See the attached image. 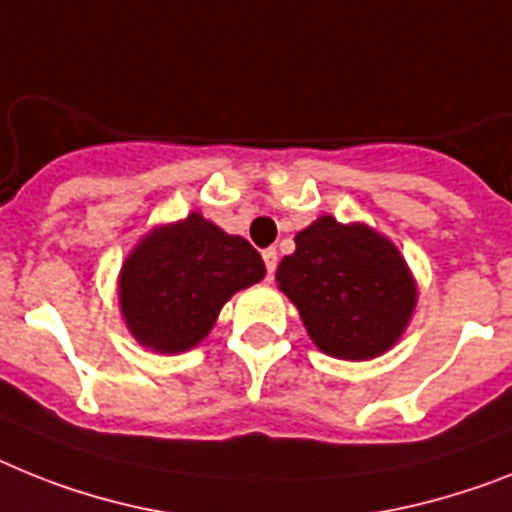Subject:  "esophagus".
<instances>
[{
  "label": "esophagus",
  "instance_id": "34e87169",
  "mask_svg": "<svg viewBox=\"0 0 512 512\" xmlns=\"http://www.w3.org/2000/svg\"><path fill=\"white\" fill-rule=\"evenodd\" d=\"M263 260H265V268H268V276L276 273V265H278V252L273 247L263 249Z\"/></svg>",
  "mask_w": 512,
  "mask_h": 512
}]
</instances>
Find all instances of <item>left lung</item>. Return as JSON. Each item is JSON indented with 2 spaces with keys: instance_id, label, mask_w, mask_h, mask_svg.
Returning <instances> with one entry per match:
<instances>
[{
  "instance_id": "1",
  "label": "left lung",
  "mask_w": 512,
  "mask_h": 512,
  "mask_svg": "<svg viewBox=\"0 0 512 512\" xmlns=\"http://www.w3.org/2000/svg\"><path fill=\"white\" fill-rule=\"evenodd\" d=\"M294 242L276 281L317 349L349 362L393 349L414 315L416 283L388 236L367 223L320 216Z\"/></svg>"
}]
</instances>
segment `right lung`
I'll use <instances>...</instances> for the list:
<instances>
[{
	"instance_id": "right-lung-1",
	"label": "right lung",
	"mask_w": 512,
	"mask_h": 512,
	"mask_svg": "<svg viewBox=\"0 0 512 512\" xmlns=\"http://www.w3.org/2000/svg\"><path fill=\"white\" fill-rule=\"evenodd\" d=\"M265 263L247 239L200 213L137 242L119 273V307L135 341L179 354L203 341L236 291L263 281Z\"/></svg>"
}]
</instances>
